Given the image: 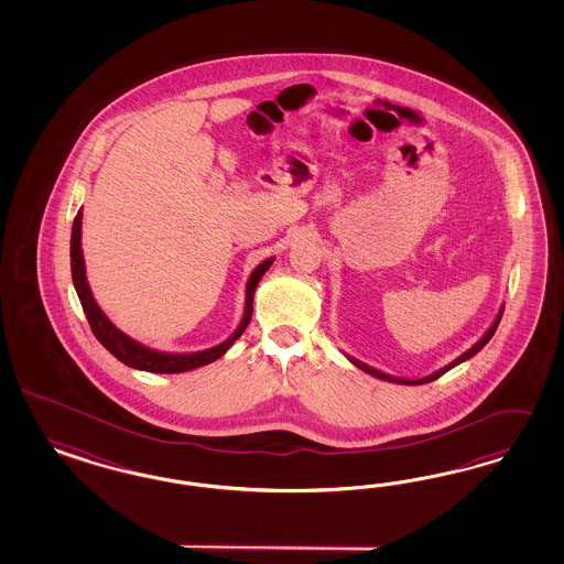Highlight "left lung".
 Wrapping results in <instances>:
<instances>
[{"label": "left lung", "instance_id": "left-lung-1", "mask_svg": "<svg viewBox=\"0 0 564 564\" xmlns=\"http://www.w3.org/2000/svg\"><path fill=\"white\" fill-rule=\"evenodd\" d=\"M502 312H505V304L500 306L498 310V314H496L495 323L488 326V330L479 337L478 343H474L467 351H463L459 358L453 359L451 364H446L444 368L441 370H436V372H432V375L424 376V378H401V376L387 375V372H382V370H376L372 366H368V364H364V361H359V359L354 358V356H347L345 354V358L349 359L354 366H358L359 370H364L366 375L375 376V378H380V380H387V382H397V384H426V382H432V380H436V378H441L444 372H448L451 368H455V366H459L463 361H467L469 358H474L476 354H478L479 349L486 345V343L492 339V335L496 333V328H498V323H500V318H502Z\"/></svg>", "mask_w": 564, "mask_h": 564}]
</instances>
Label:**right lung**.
I'll return each instance as SVG.
<instances>
[{"label": "right lung", "mask_w": 564, "mask_h": 564, "mask_svg": "<svg viewBox=\"0 0 564 564\" xmlns=\"http://www.w3.org/2000/svg\"><path fill=\"white\" fill-rule=\"evenodd\" d=\"M83 210H78L74 225H72V239H69V264H72V281H74V290L78 293V300L85 310L86 321L90 325L93 335L99 339L102 347L120 359L121 364L144 370V372H154V375H180V372H188L194 368L206 366L215 359L221 358L223 354H227V349L238 341L241 333L246 330V326L250 325L252 318V302H254V291L260 283V279L271 269L274 258H267L258 264L252 274L248 276L246 283V304H243V314L239 321L238 328L225 339V341L203 349V351H194V354H171V351H159L153 347H147L142 343L132 339L130 335H126L118 326L113 325L107 314L102 312L90 285L86 281L85 257H83Z\"/></svg>", "instance_id": "obj_1"}]
</instances>
